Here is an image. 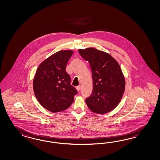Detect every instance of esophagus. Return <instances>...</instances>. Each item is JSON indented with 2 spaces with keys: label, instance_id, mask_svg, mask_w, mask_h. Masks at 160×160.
Listing matches in <instances>:
<instances>
[{
  "label": "esophagus",
  "instance_id": "esophagus-1",
  "mask_svg": "<svg viewBox=\"0 0 160 160\" xmlns=\"http://www.w3.org/2000/svg\"><path fill=\"white\" fill-rule=\"evenodd\" d=\"M76 89H77V91H79L81 90V86H80V85H79V86H77V87H76Z\"/></svg>",
  "mask_w": 160,
  "mask_h": 160
}]
</instances>
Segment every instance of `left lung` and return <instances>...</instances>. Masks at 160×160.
Here are the masks:
<instances>
[{
    "label": "left lung",
    "instance_id": "8db88e82",
    "mask_svg": "<svg viewBox=\"0 0 160 160\" xmlns=\"http://www.w3.org/2000/svg\"><path fill=\"white\" fill-rule=\"evenodd\" d=\"M92 71L93 92L85 100L89 109L97 114L110 112L119 105L126 82L118 62L108 52L95 48L79 49Z\"/></svg>",
    "mask_w": 160,
    "mask_h": 160
}]
</instances>
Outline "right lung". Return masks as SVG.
<instances>
[{
  "label": "right lung",
  "mask_w": 160,
  "mask_h": 160,
  "mask_svg": "<svg viewBox=\"0 0 160 160\" xmlns=\"http://www.w3.org/2000/svg\"><path fill=\"white\" fill-rule=\"evenodd\" d=\"M73 50H61L44 59L34 75L32 87L40 104L51 112L64 111L72 105L77 89L70 84L66 66Z\"/></svg>",
  "instance_id": "obj_1"
}]
</instances>
